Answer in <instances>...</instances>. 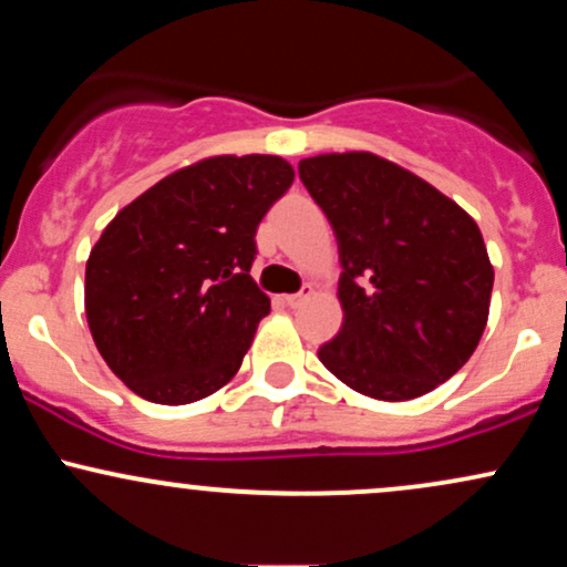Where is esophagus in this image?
<instances>
[{"label": "esophagus", "instance_id": "obj_1", "mask_svg": "<svg viewBox=\"0 0 567 567\" xmlns=\"http://www.w3.org/2000/svg\"><path fill=\"white\" fill-rule=\"evenodd\" d=\"M311 296H315V288H311V285H303V288L292 292V296H285V303H288L290 309H298V306H303Z\"/></svg>", "mask_w": 567, "mask_h": 567}]
</instances>
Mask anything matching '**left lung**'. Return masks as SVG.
<instances>
[{
  "instance_id": "obj_1",
  "label": "left lung",
  "mask_w": 567,
  "mask_h": 567,
  "mask_svg": "<svg viewBox=\"0 0 567 567\" xmlns=\"http://www.w3.org/2000/svg\"><path fill=\"white\" fill-rule=\"evenodd\" d=\"M333 226L343 324L317 351L354 392L402 402L464 368L487 322L493 266L477 224L429 186L368 152L298 165Z\"/></svg>"
}]
</instances>
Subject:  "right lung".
I'll list each match as a JSON object with an SVG mask.
<instances>
[{
	"instance_id": "obj_1",
	"label": "right lung",
	"mask_w": 567,
	"mask_h": 567,
	"mask_svg": "<svg viewBox=\"0 0 567 567\" xmlns=\"http://www.w3.org/2000/svg\"><path fill=\"white\" fill-rule=\"evenodd\" d=\"M279 157H210L130 202L87 258L84 311L106 365L157 405L218 392L271 301L252 282L256 231L288 192Z\"/></svg>"
}]
</instances>
